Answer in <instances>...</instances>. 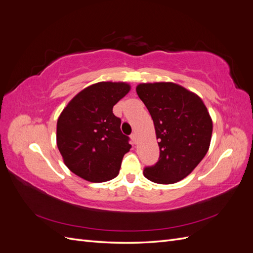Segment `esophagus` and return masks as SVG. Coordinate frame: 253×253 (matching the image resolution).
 <instances>
[{"mask_svg":"<svg viewBox=\"0 0 253 253\" xmlns=\"http://www.w3.org/2000/svg\"><path fill=\"white\" fill-rule=\"evenodd\" d=\"M131 138H132V140H133L134 143H137V135H136V133H133V134L131 135Z\"/></svg>","mask_w":253,"mask_h":253,"instance_id":"1","label":"esophagus"}]
</instances>
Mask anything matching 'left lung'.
<instances>
[{
	"label": "left lung",
	"instance_id": "obj_1",
	"mask_svg": "<svg viewBox=\"0 0 253 253\" xmlns=\"http://www.w3.org/2000/svg\"><path fill=\"white\" fill-rule=\"evenodd\" d=\"M154 122L160 150L158 162L144 168L149 180L170 185L192 172L207 154L212 119L202 99L173 82L140 83L136 86Z\"/></svg>",
	"mask_w": 253,
	"mask_h": 253
}]
</instances>
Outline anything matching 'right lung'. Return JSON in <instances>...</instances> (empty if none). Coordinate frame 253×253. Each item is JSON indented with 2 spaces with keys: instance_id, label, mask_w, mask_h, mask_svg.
<instances>
[{
  "instance_id": "right-lung-1",
  "label": "right lung",
  "mask_w": 253,
  "mask_h": 253,
  "mask_svg": "<svg viewBox=\"0 0 253 253\" xmlns=\"http://www.w3.org/2000/svg\"><path fill=\"white\" fill-rule=\"evenodd\" d=\"M131 89L126 82H98L68 102L57 122V145L65 166L79 177L103 182L116 177L131 149L113 106Z\"/></svg>"
}]
</instances>
